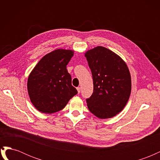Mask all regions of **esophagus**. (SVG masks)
<instances>
[{
    "mask_svg": "<svg viewBox=\"0 0 160 160\" xmlns=\"http://www.w3.org/2000/svg\"><path fill=\"white\" fill-rule=\"evenodd\" d=\"M77 91H78V93H79L80 91H81V88L78 87V88H77Z\"/></svg>",
    "mask_w": 160,
    "mask_h": 160,
    "instance_id": "34e87169",
    "label": "esophagus"
}]
</instances>
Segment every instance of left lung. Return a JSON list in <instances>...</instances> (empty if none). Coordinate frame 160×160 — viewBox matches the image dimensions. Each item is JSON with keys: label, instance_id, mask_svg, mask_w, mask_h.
I'll list each match as a JSON object with an SVG mask.
<instances>
[{"label": "left lung", "instance_id": "obj_1", "mask_svg": "<svg viewBox=\"0 0 160 160\" xmlns=\"http://www.w3.org/2000/svg\"><path fill=\"white\" fill-rule=\"evenodd\" d=\"M85 57L93 81V92L86 99L91 112L101 119L112 118L127 104L132 89L130 72L125 62L103 47L88 51Z\"/></svg>", "mask_w": 160, "mask_h": 160}]
</instances>
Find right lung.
<instances>
[{"instance_id": "obj_1", "label": "right lung", "mask_w": 160, "mask_h": 160, "mask_svg": "<svg viewBox=\"0 0 160 160\" xmlns=\"http://www.w3.org/2000/svg\"><path fill=\"white\" fill-rule=\"evenodd\" d=\"M74 52L57 49L43 57L28 78L32 103L42 113H53L63 109L77 94L67 69Z\"/></svg>"}]
</instances>
